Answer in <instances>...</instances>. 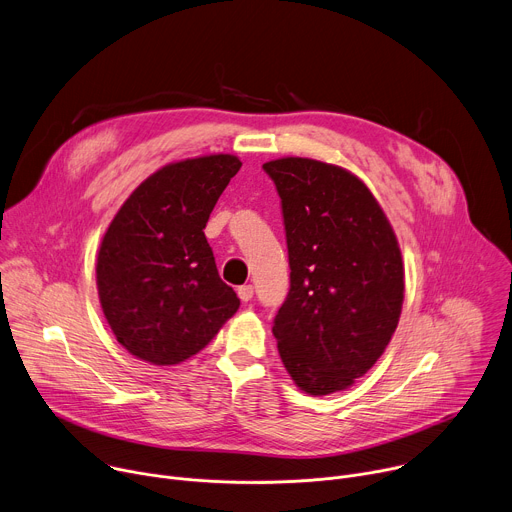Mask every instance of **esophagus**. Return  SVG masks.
<instances>
[{"label":"esophagus","instance_id":"1","mask_svg":"<svg viewBox=\"0 0 512 512\" xmlns=\"http://www.w3.org/2000/svg\"><path fill=\"white\" fill-rule=\"evenodd\" d=\"M237 294H239V298H241L243 302H249V300L253 298V294H255V289H253V285H241V287L237 289Z\"/></svg>","mask_w":512,"mask_h":512}]
</instances>
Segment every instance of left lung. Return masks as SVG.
Instances as JSON below:
<instances>
[{"label": "left lung", "instance_id": "left-lung-1", "mask_svg": "<svg viewBox=\"0 0 512 512\" xmlns=\"http://www.w3.org/2000/svg\"><path fill=\"white\" fill-rule=\"evenodd\" d=\"M281 198L289 291L273 336L289 377L310 395L342 391L381 358L399 324L405 271L371 190L308 160L263 164Z\"/></svg>", "mask_w": 512, "mask_h": 512}]
</instances>
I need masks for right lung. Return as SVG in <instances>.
<instances>
[{
  "mask_svg": "<svg viewBox=\"0 0 512 512\" xmlns=\"http://www.w3.org/2000/svg\"><path fill=\"white\" fill-rule=\"evenodd\" d=\"M241 160L229 154L164 166L111 221L97 257L103 314L133 356L178 364L239 310L204 237L208 216Z\"/></svg>",
  "mask_w": 512,
  "mask_h": 512,
  "instance_id": "right-lung-1",
  "label": "right lung"
}]
</instances>
